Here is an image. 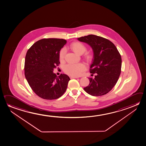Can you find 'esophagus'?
Here are the masks:
<instances>
[{
	"mask_svg": "<svg viewBox=\"0 0 146 146\" xmlns=\"http://www.w3.org/2000/svg\"><path fill=\"white\" fill-rule=\"evenodd\" d=\"M70 79H76V78H78V77H77V76H70Z\"/></svg>",
	"mask_w": 146,
	"mask_h": 146,
	"instance_id": "esophagus-1",
	"label": "esophagus"
}]
</instances>
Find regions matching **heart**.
Here are the masks:
<instances>
[{"mask_svg":"<svg viewBox=\"0 0 146 146\" xmlns=\"http://www.w3.org/2000/svg\"><path fill=\"white\" fill-rule=\"evenodd\" d=\"M70 49L74 53L78 54H82L86 50L85 46L82 42H74L70 44ZM65 49H62L59 52V60L62 61L64 59L65 56ZM87 59L90 60V56H87ZM86 66L83 63H75V64H68L64 67V72L66 74L72 76H80L84 70H85Z\"/></svg>","mask_w":146,"mask_h":146,"instance_id":"1","label":"heart"}]
</instances>
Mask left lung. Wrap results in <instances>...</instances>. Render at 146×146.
I'll use <instances>...</instances> for the list:
<instances>
[{
  "mask_svg": "<svg viewBox=\"0 0 146 146\" xmlns=\"http://www.w3.org/2000/svg\"><path fill=\"white\" fill-rule=\"evenodd\" d=\"M78 40L89 44L93 51L90 72L96 74L94 78H89L90 83L84 90L94 96L106 94L115 86L120 75V54L115 44L104 37L90 35Z\"/></svg>",
  "mask_w": 146,
  "mask_h": 146,
  "instance_id": "left-lung-1",
  "label": "left lung"
}]
</instances>
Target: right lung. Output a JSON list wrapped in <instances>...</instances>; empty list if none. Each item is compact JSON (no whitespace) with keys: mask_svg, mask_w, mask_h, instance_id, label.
Masks as SVG:
<instances>
[{"mask_svg":"<svg viewBox=\"0 0 146 146\" xmlns=\"http://www.w3.org/2000/svg\"><path fill=\"white\" fill-rule=\"evenodd\" d=\"M66 43L65 39L44 38L35 42L26 55V79L34 92L44 100L57 99L65 92L69 76H59L54 69L60 64L59 52Z\"/></svg>","mask_w":146,"mask_h":146,"instance_id":"obj_1","label":"right lung"}]
</instances>
